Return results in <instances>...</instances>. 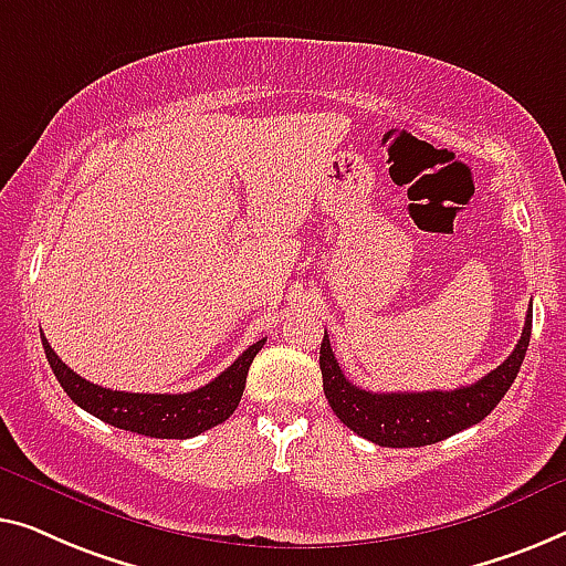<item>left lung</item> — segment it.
<instances>
[{"instance_id": "8db88e82", "label": "left lung", "mask_w": 566, "mask_h": 566, "mask_svg": "<svg viewBox=\"0 0 566 566\" xmlns=\"http://www.w3.org/2000/svg\"><path fill=\"white\" fill-rule=\"evenodd\" d=\"M533 307L525 315V325L518 346L513 354L492 369L488 377L474 385L433 392H366L352 385L340 371L336 354L331 348L328 333L321 344V371L323 389L333 412L344 420V426L359 433L361 439L389 446V449H412V446H431L464 428L480 423L497 408L525 359V348L531 340Z\"/></svg>"}]
</instances>
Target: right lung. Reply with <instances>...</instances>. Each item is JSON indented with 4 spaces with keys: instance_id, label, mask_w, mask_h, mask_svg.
Masks as SVG:
<instances>
[{
    "instance_id": "1",
    "label": "right lung",
    "mask_w": 566,
    "mask_h": 566,
    "mask_svg": "<svg viewBox=\"0 0 566 566\" xmlns=\"http://www.w3.org/2000/svg\"><path fill=\"white\" fill-rule=\"evenodd\" d=\"M43 348L45 359L51 364L55 379L61 381L63 392L74 400L78 408L92 412L94 418L105 423L123 428V431L150 436V439H192L205 433L207 428L222 423L233 416V410L241 402L245 377L253 356L261 352L266 338L245 348L238 359L218 374L205 387L195 392L181 395H146V392H120V389H107L92 385L78 377L74 369L59 359V354L48 346L45 336Z\"/></svg>"
}]
</instances>
